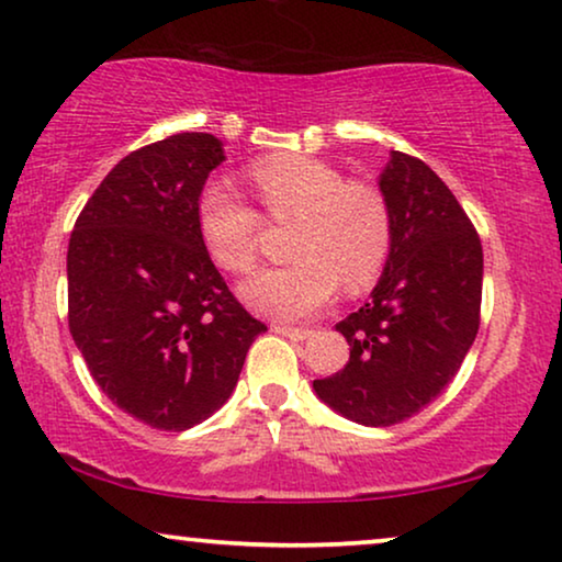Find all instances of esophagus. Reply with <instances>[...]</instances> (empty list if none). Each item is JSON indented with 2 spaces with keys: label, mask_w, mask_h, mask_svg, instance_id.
Segmentation results:
<instances>
[{
  "label": "esophagus",
  "mask_w": 562,
  "mask_h": 562,
  "mask_svg": "<svg viewBox=\"0 0 562 562\" xmlns=\"http://www.w3.org/2000/svg\"><path fill=\"white\" fill-rule=\"evenodd\" d=\"M273 333H279L283 337H289V340H306V337L312 335V329H304V327H289V325H273Z\"/></svg>",
  "instance_id": "obj_1"
}]
</instances>
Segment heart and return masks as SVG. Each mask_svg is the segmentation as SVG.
Masks as SVG:
<instances>
[{"instance_id": "obj_1", "label": "heart", "mask_w": 562, "mask_h": 562, "mask_svg": "<svg viewBox=\"0 0 562 562\" xmlns=\"http://www.w3.org/2000/svg\"><path fill=\"white\" fill-rule=\"evenodd\" d=\"M248 181L268 222H296V263L263 268L240 286L252 312L304 319L329 304L337 281L348 294L375 283L394 243L389 196L375 183L345 179L337 166L299 153L256 160ZM263 217L225 187H206L196 202V227L214 266L248 273L258 260Z\"/></svg>"}]
</instances>
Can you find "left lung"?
<instances>
[{"instance_id":"8db88e82","label":"left lung","mask_w":562,"mask_h":562,"mask_svg":"<svg viewBox=\"0 0 562 562\" xmlns=\"http://www.w3.org/2000/svg\"><path fill=\"white\" fill-rule=\"evenodd\" d=\"M379 187L394 214L386 268L335 325L350 360L314 381L322 402L366 427L398 425L448 386L479 335L483 289L481 237L425 160L391 150Z\"/></svg>"}]
</instances>
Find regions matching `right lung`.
I'll list each match as a JSON object with an SVG mask.
<instances>
[{
	"instance_id": "right-lung-1",
	"label": "right lung",
	"mask_w": 562,
	"mask_h": 562,
	"mask_svg": "<svg viewBox=\"0 0 562 562\" xmlns=\"http://www.w3.org/2000/svg\"><path fill=\"white\" fill-rule=\"evenodd\" d=\"M225 160L210 133H179L120 160L68 240V329L99 389L143 425L181 432L233 394L266 333L214 268L196 202Z\"/></svg>"
}]
</instances>
